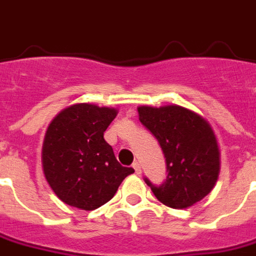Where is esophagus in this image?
I'll return each instance as SVG.
<instances>
[{"mask_svg":"<svg viewBox=\"0 0 256 256\" xmlns=\"http://www.w3.org/2000/svg\"><path fill=\"white\" fill-rule=\"evenodd\" d=\"M133 169L136 170V173H137V174H140V173H141V166H140V164H138V162H134Z\"/></svg>","mask_w":256,"mask_h":256,"instance_id":"34e87169","label":"esophagus"}]
</instances>
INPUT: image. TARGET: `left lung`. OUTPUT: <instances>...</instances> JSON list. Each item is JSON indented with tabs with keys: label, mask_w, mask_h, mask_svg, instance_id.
I'll list each match as a JSON object with an SVG mask.
<instances>
[{
	"label": "left lung",
	"mask_w": 256,
	"mask_h": 256,
	"mask_svg": "<svg viewBox=\"0 0 256 256\" xmlns=\"http://www.w3.org/2000/svg\"><path fill=\"white\" fill-rule=\"evenodd\" d=\"M138 119L158 140L166 158L165 182L154 196L166 206L184 209L201 201L215 187L220 170L216 136L202 116L178 106H138Z\"/></svg>",
	"instance_id": "obj_1"
}]
</instances>
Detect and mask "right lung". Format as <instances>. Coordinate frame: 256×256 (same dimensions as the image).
<instances>
[{"label":"right lung","instance_id":"add662e5","mask_svg":"<svg viewBox=\"0 0 256 256\" xmlns=\"http://www.w3.org/2000/svg\"><path fill=\"white\" fill-rule=\"evenodd\" d=\"M116 115L115 108L76 104L50 123L41 152L42 170L62 202L83 210L100 208L134 172L116 160L104 140Z\"/></svg>","mask_w":256,"mask_h":256}]
</instances>
